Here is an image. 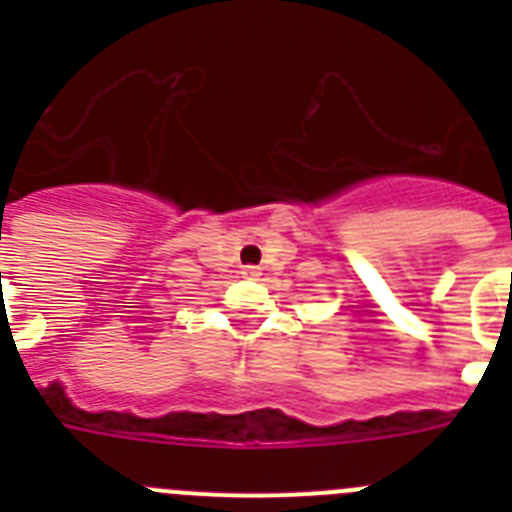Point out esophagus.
<instances>
[{
	"label": "esophagus",
	"instance_id": "esophagus-1",
	"mask_svg": "<svg viewBox=\"0 0 512 512\" xmlns=\"http://www.w3.org/2000/svg\"><path fill=\"white\" fill-rule=\"evenodd\" d=\"M243 277H251V279L261 277V269L259 266H243Z\"/></svg>",
	"mask_w": 512,
	"mask_h": 512
}]
</instances>
